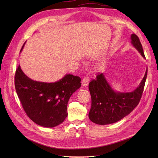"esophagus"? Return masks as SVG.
Segmentation results:
<instances>
[{
	"mask_svg": "<svg viewBox=\"0 0 158 158\" xmlns=\"http://www.w3.org/2000/svg\"><path fill=\"white\" fill-rule=\"evenodd\" d=\"M89 83V78L88 76H85L84 78H83V80H82V85L84 87H87Z\"/></svg>",
	"mask_w": 158,
	"mask_h": 158,
	"instance_id": "obj_1",
	"label": "esophagus"
}]
</instances>
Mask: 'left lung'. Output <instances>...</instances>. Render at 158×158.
Masks as SVG:
<instances>
[{
  "label": "left lung",
  "instance_id": "obj_1",
  "mask_svg": "<svg viewBox=\"0 0 158 158\" xmlns=\"http://www.w3.org/2000/svg\"><path fill=\"white\" fill-rule=\"evenodd\" d=\"M131 44L146 59L139 37L134 34L131 36ZM148 68L139 86L131 93L116 92L107 82L103 73L98 74L96 79L89 82L91 107L89 118L100 125L116 123L128 115L139 104L147 77Z\"/></svg>",
  "mask_w": 158,
  "mask_h": 158
}]
</instances>
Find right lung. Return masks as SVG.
<instances>
[{"mask_svg":"<svg viewBox=\"0 0 158 158\" xmlns=\"http://www.w3.org/2000/svg\"><path fill=\"white\" fill-rule=\"evenodd\" d=\"M81 81L79 77L72 74H66L55 82L35 81L23 73L20 65L15 74L16 93L26 114L35 123L46 127L64 122L67 116V103L81 87Z\"/></svg>","mask_w":158,"mask_h":158,"instance_id":"right-lung-1","label":"right lung"}]
</instances>
